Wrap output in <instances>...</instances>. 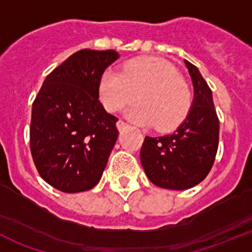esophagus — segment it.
I'll return each mask as SVG.
<instances>
[{"label":"esophagus","mask_w":252,"mask_h":252,"mask_svg":"<svg viewBox=\"0 0 252 252\" xmlns=\"http://www.w3.org/2000/svg\"><path fill=\"white\" fill-rule=\"evenodd\" d=\"M126 126H128V124H126V122H123V121H118L117 122V128L119 129V130H123V129L126 128Z\"/></svg>","instance_id":"34e87169"}]
</instances>
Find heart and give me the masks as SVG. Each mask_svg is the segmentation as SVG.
<instances>
[{
    "mask_svg": "<svg viewBox=\"0 0 252 252\" xmlns=\"http://www.w3.org/2000/svg\"><path fill=\"white\" fill-rule=\"evenodd\" d=\"M99 96L109 112H117L135 98L140 103L128 110L131 121L168 131L181 124L191 108L187 83L176 67L158 58H138L122 72L106 70L99 80Z\"/></svg>",
    "mask_w": 252,
    "mask_h": 252,
    "instance_id": "b5f03b06",
    "label": "heart"
}]
</instances>
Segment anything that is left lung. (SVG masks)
I'll use <instances>...</instances> for the list:
<instances>
[{"mask_svg": "<svg viewBox=\"0 0 252 252\" xmlns=\"http://www.w3.org/2000/svg\"><path fill=\"white\" fill-rule=\"evenodd\" d=\"M193 83V101L177 130L163 137H146L140 162L152 183L168 189H188L202 182L214 165L220 124L212 92L201 72L185 60Z\"/></svg>", "mask_w": 252, "mask_h": 252, "instance_id": "8db88e82", "label": "left lung"}]
</instances>
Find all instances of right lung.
<instances>
[{
    "mask_svg": "<svg viewBox=\"0 0 252 252\" xmlns=\"http://www.w3.org/2000/svg\"><path fill=\"white\" fill-rule=\"evenodd\" d=\"M119 54L84 49L50 72L32 104L30 149L40 176L76 193L100 181L118 139V118L99 101V80Z\"/></svg>",
    "mask_w": 252,
    "mask_h": 252,
    "instance_id": "add662e5",
    "label": "right lung"
}]
</instances>
